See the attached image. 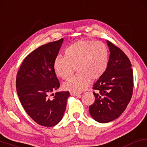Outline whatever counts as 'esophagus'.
I'll return each instance as SVG.
<instances>
[{
	"instance_id": "1",
	"label": "esophagus",
	"mask_w": 147,
	"mask_h": 147,
	"mask_svg": "<svg viewBox=\"0 0 147 147\" xmlns=\"http://www.w3.org/2000/svg\"><path fill=\"white\" fill-rule=\"evenodd\" d=\"M70 94L72 95V96H80V92H72L70 93Z\"/></svg>"
}]
</instances>
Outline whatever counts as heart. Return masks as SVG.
Wrapping results in <instances>:
<instances>
[{
  "mask_svg": "<svg viewBox=\"0 0 147 147\" xmlns=\"http://www.w3.org/2000/svg\"><path fill=\"white\" fill-rule=\"evenodd\" d=\"M65 55H58L55 59L53 68L56 75L62 79H69L76 68L78 74L63 84L64 90L80 92L90 84L91 79H99L107 69L109 53L102 42L80 40L67 47Z\"/></svg>",
  "mask_w": 147,
  "mask_h": 147,
  "instance_id": "1",
  "label": "heart"
}]
</instances>
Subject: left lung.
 <instances>
[{
  "instance_id": "1",
  "label": "left lung",
  "mask_w": 147,
  "mask_h": 147,
  "mask_svg": "<svg viewBox=\"0 0 147 147\" xmlns=\"http://www.w3.org/2000/svg\"><path fill=\"white\" fill-rule=\"evenodd\" d=\"M110 55L105 73L93 85L94 102L89 107L90 115L99 123L117 119L132 98L134 78L130 61L119 48L107 40Z\"/></svg>"
}]
</instances>
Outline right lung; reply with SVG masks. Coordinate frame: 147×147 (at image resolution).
I'll return each instance as SVG.
<instances>
[{
    "label": "right lung",
    "instance_id": "add662e5",
    "mask_svg": "<svg viewBox=\"0 0 147 147\" xmlns=\"http://www.w3.org/2000/svg\"><path fill=\"white\" fill-rule=\"evenodd\" d=\"M63 42L61 38L36 49L26 57L17 74L21 103L28 115L42 126L52 127L59 122L69 96L68 91L57 92L53 99L48 96L60 87L53 63Z\"/></svg>",
    "mask_w": 147,
    "mask_h": 147
}]
</instances>
